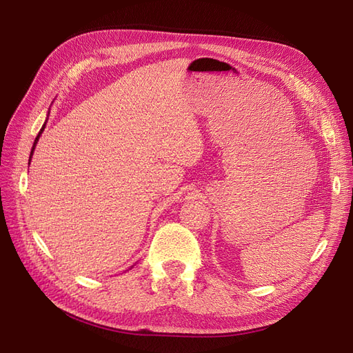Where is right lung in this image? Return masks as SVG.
<instances>
[{
    "label": "right lung",
    "mask_w": 353,
    "mask_h": 353,
    "mask_svg": "<svg viewBox=\"0 0 353 353\" xmlns=\"http://www.w3.org/2000/svg\"><path fill=\"white\" fill-rule=\"evenodd\" d=\"M44 128H46V123H44V126L41 128V131H39V134L37 135V138H35V143H34V147H32V152H30V157H32V154H34V150H35V145H37V143H38V140H39V137H41V134H42V131H44ZM30 157H29V162H30Z\"/></svg>",
    "instance_id": "add662e5"
}]
</instances>
